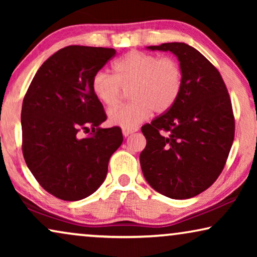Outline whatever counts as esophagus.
I'll use <instances>...</instances> for the list:
<instances>
[{
  "instance_id": "esophagus-1",
  "label": "esophagus",
  "mask_w": 257,
  "mask_h": 257,
  "mask_svg": "<svg viewBox=\"0 0 257 257\" xmlns=\"http://www.w3.org/2000/svg\"><path fill=\"white\" fill-rule=\"evenodd\" d=\"M137 128H133V130H127V128H122V136L124 137H128L130 135H132L133 132H136Z\"/></svg>"
}]
</instances>
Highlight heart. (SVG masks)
I'll return each instance as SVG.
<instances>
[{
    "label": "heart",
    "mask_w": 257,
    "mask_h": 257,
    "mask_svg": "<svg viewBox=\"0 0 257 257\" xmlns=\"http://www.w3.org/2000/svg\"><path fill=\"white\" fill-rule=\"evenodd\" d=\"M112 70L113 76L104 71L94 73L91 89L100 103L111 107L119 101L120 87L130 86L132 100L107 112L108 121L122 128H136L153 111H168L181 93L182 70L174 58L133 50L117 59Z\"/></svg>",
    "instance_id": "obj_1"
}]
</instances>
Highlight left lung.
Segmentation results:
<instances>
[{
  "label": "left lung",
  "instance_id": "8db88e82",
  "mask_svg": "<svg viewBox=\"0 0 257 257\" xmlns=\"http://www.w3.org/2000/svg\"><path fill=\"white\" fill-rule=\"evenodd\" d=\"M182 70V89L166 113L142 127L140 166L146 181L171 199H189L214 184L233 145L235 120L227 87L212 63L186 43H163Z\"/></svg>",
  "mask_w": 257,
  "mask_h": 257
}]
</instances>
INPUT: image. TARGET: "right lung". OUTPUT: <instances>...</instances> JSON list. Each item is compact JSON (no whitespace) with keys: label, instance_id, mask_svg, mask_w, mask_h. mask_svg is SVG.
<instances>
[{"label":"right lung","instance_id":"1","mask_svg":"<svg viewBox=\"0 0 257 257\" xmlns=\"http://www.w3.org/2000/svg\"><path fill=\"white\" fill-rule=\"evenodd\" d=\"M114 49L70 45L50 56L23 99L21 125L27 166L45 191L77 201L100 187L108 160L122 143L119 127L103 128V105L91 89ZM89 135L80 139L78 132Z\"/></svg>","mask_w":257,"mask_h":257}]
</instances>
